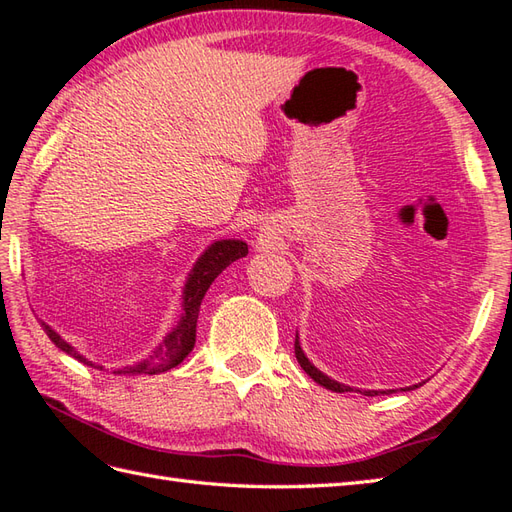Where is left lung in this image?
<instances>
[{
	"instance_id": "left-lung-1",
	"label": "left lung",
	"mask_w": 512,
	"mask_h": 512,
	"mask_svg": "<svg viewBox=\"0 0 512 512\" xmlns=\"http://www.w3.org/2000/svg\"><path fill=\"white\" fill-rule=\"evenodd\" d=\"M295 354H297L299 365L303 367V372H306V374L314 380V383H319V385L325 387V389H332V391H336V394H343V391H352V387H347V385H343V383H336V380H332L330 376H325L323 372H319V369L308 361V356L303 354L301 345H299V336L295 339ZM413 387H418V385H413ZM389 391H396V389H389ZM389 391L367 389V391H363V394H365V396H378V394H389Z\"/></svg>"
}]
</instances>
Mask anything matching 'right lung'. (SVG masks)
Instances as JSON below:
<instances>
[{
    "mask_svg": "<svg viewBox=\"0 0 512 512\" xmlns=\"http://www.w3.org/2000/svg\"><path fill=\"white\" fill-rule=\"evenodd\" d=\"M246 255H248V246L246 242H242V239H220V242H213L209 248H206L189 273L187 284H184L182 317L176 323V328H171V332L165 336V341H162L154 350V354H149V358H145V361L114 369V374H132V376L149 374L151 376V374H162L167 372V369L180 365L195 345V325H198L200 303L206 295V290L211 288L215 277L220 275L226 266H231L233 262H237V259H242ZM41 328L48 334V339L65 354H70L72 358H76V361H81L85 365L103 369L101 365H94L83 354L76 352L68 341L61 339V336L50 328L48 323L41 321Z\"/></svg>",
    "mask_w": 512,
    "mask_h": 512,
    "instance_id": "right-lung-1",
    "label": "right lung"
}]
</instances>
